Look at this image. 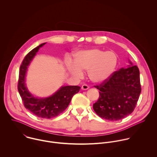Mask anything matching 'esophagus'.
I'll list each match as a JSON object with an SVG mask.
<instances>
[{"mask_svg":"<svg viewBox=\"0 0 157 157\" xmlns=\"http://www.w3.org/2000/svg\"><path fill=\"white\" fill-rule=\"evenodd\" d=\"M82 89H83V90H87V89H88L89 88V86L87 84H83L81 87Z\"/></svg>","mask_w":157,"mask_h":157,"instance_id":"obj_1","label":"esophagus"}]
</instances>
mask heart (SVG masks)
<instances>
[{
	"instance_id": "b5f03b06",
	"label": "heart",
	"mask_w": 157,
	"mask_h": 157,
	"mask_svg": "<svg viewBox=\"0 0 157 157\" xmlns=\"http://www.w3.org/2000/svg\"><path fill=\"white\" fill-rule=\"evenodd\" d=\"M118 56L113 51L98 48L81 50L74 54V62L67 59L66 65L70 73L78 78L82 71H88V76L94 82H102L108 79L116 71Z\"/></svg>"
}]
</instances>
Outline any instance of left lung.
<instances>
[{
    "mask_svg": "<svg viewBox=\"0 0 157 157\" xmlns=\"http://www.w3.org/2000/svg\"><path fill=\"white\" fill-rule=\"evenodd\" d=\"M94 87L99 90V99L93 104L95 113L106 120L119 121L132 113L136 107L142 90L139 70L132 65L121 68Z\"/></svg>",
    "mask_w": 157,
    "mask_h": 157,
    "instance_id": "8db88e82",
    "label": "left lung"
}]
</instances>
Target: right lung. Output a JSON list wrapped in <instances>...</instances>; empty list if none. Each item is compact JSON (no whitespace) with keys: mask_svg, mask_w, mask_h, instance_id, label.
<instances>
[{"mask_svg":"<svg viewBox=\"0 0 157 157\" xmlns=\"http://www.w3.org/2000/svg\"><path fill=\"white\" fill-rule=\"evenodd\" d=\"M45 43H42L33 49L22 61L20 67L17 87L26 109L38 117L51 119L61 114L68 107L73 96L79 91L81 87L78 86H63L53 95L44 99L35 98L29 92L25 84L27 67L39 48Z\"/></svg>","mask_w":157,"mask_h":157,"instance_id":"right-lung-1","label":"right lung"}]
</instances>
